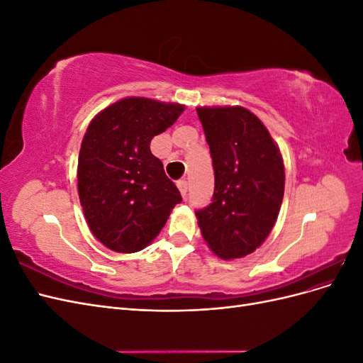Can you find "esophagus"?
<instances>
[{
    "mask_svg": "<svg viewBox=\"0 0 363 363\" xmlns=\"http://www.w3.org/2000/svg\"><path fill=\"white\" fill-rule=\"evenodd\" d=\"M177 188H179V191H180L183 199H186V195H188V182H186L184 179L179 180V182H177Z\"/></svg>",
    "mask_w": 363,
    "mask_h": 363,
    "instance_id": "obj_1",
    "label": "esophagus"
}]
</instances>
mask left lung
Instances as JSON below:
<instances>
[{
    "mask_svg": "<svg viewBox=\"0 0 363 363\" xmlns=\"http://www.w3.org/2000/svg\"><path fill=\"white\" fill-rule=\"evenodd\" d=\"M196 113L215 172L212 203L195 212L201 235L218 257H244L277 221L284 192L280 150L245 107H199Z\"/></svg>",
    "mask_w": 363,
    "mask_h": 363,
    "instance_id": "1",
    "label": "left lung"
}]
</instances>
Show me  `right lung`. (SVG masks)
Here are the masks:
<instances>
[{
	"instance_id": "right-lung-1",
	"label": "right lung",
	"mask_w": 363,
	"mask_h": 363,
	"mask_svg": "<svg viewBox=\"0 0 363 363\" xmlns=\"http://www.w3.org/2000/svg\"><path fill=\"white\" fill-rule=\"evenodd\" d=\"M183 111V104L128 96L106 107L87 127L77 168L79 196L87 225L107 248H145L182 201L150 142Z\"/></svg>"
}]
</instances>
